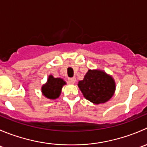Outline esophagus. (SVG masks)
<instances>
[{"instance_id": "34e87169", "label": "esophagus", "mask_w": 147, "mask_h": 147, "mask_svg": "<svg viewBox=\"0 0 147 147\" xmlns=\"http://www.w3.org/2000/svg\"><path fill=\"white\" fill-rule=\"evenodd\" d=\"M75 81H76V79H75V78H68V82H69V84H74V83L75 82Z\"/></svg>"}]
</instances>
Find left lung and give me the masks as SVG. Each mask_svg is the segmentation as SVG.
<instances>
[{
    "instance_id": "obj_1",
    "label": "left lung",
    "mask_w": 147,
    "mask_h": 147,
    "mask_svg": "<svg viewBox=\"0 0 147 147\" xmlns=\"http://www.w3.org/2000/svg\"><path fill=\"white\" fill-rule=\"evenodd\" d=\"M78 85L84 98L94 105L109 101L116 90V83L112 75L98 69H89Z\"/></svg>"
}]
</instances>
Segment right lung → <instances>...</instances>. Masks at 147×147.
Wrapping results in <instances>:
<instances>
[{
  "label": "right lung",
  "mask_w": 147,
  "mask_h": 147,
  "mask_svg": "<svg viewBox=\"0 0 147 147\" xmlns=\"http://www.w3.org/2000/svg\"><path fill=\"white\" fill-rule=\"evenodd\" d=\"M66 82L62 78H55L52 75L48 77L47 82L42 86L41 92L45 98L49 100H55L60 97L63 87Z\"/></svg>",
  "instance_id": "obj_1"
}]
</instances>
